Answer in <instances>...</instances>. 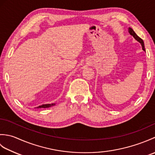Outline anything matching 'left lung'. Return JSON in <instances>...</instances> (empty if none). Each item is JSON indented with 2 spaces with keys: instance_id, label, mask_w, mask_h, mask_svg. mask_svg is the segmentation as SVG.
Segmentation results:
<instances>
[{
  "instance_id": "obj_1",
  "label": "left lung",
  "mask_w": 155,
  "mask_h": 155,
  "mask_svg": "<svg viewBox=\"0 0 155 155\" xmlns=\"http://www.w3.org/2000/svg\"><path fill=\"white\" fill-rule=\"evenodd\" d=\"M128 32H129L130 33V35H132L133 37L136 39V40L137 41H139L140 43L141 44V45H142V48H143V50L144 51H145V48H144V42H143V41L142 40V39H141L139 36H138L135 32H134V31L133 30L132 28H128Z\"/></svg>"
}]
</instances>
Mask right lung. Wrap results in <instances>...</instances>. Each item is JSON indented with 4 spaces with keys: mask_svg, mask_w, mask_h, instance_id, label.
Masks as SVG:
<instances>
[{
    "mask_svg": "<svg viewBox=\"0 0 155 155\" xmlns=\"http://www.w3.org/2000/svg\"><path fill=\"white\" fill-rule=\"evenodd\" d=\"M55 105L54 103H52V104H42L41 105V106H38L37 108H48V107H51L52 106H54Z\"/></svg>",
    "mask_w": 155,
    "mask_h": 155,
    "instance_id": "right-lung-1",
    "label": "right lung"
}]
</instances>
